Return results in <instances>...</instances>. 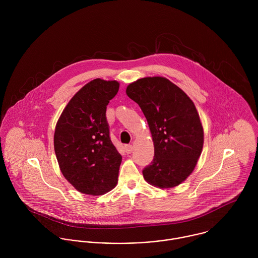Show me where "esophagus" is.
<instances>
[{
    "mask_svg": "<svg viewBox=\"0 0 258 258\" xmlns=\"http://www.w3.org/2000/svg\"><path fill=\"white\" fill-rule=\"evenodd\" d=\"M125 151H126V153L130 154L133 151V146L132 145H125Z\"/></svg>",
    "mask_w": 258,
    "mask_h": 258,
    "instance_id": "1",
    "label": "esophagus"
}]
</instances>
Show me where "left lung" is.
<instances>
[{
	"label": "left lung",
	"instance_id": "8db88e82",
	"mask_svg": "<svg viewBox=\"0 0 258 258\" xmlns=\"http://www.w3.org/2000/svg\"><path fill=\"white\" fill-rule=\"evenodd\" d=\"M126 94L143 111L154 143L145 181L160 188L179 185L192 173L204 146V128L191 99L162 76L130 83Z\"/></svg>",
	"mask_w": 258,
	"mask_h": 258
}]
</instances>
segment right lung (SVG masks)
Returning a JSON list of instances; mask_svg holds the SVG:
<instances>
[{"instance_id": "add662e5", "label": "right lung", "mask_w": 258, "mask_h": 258, "mask_svg": "<svg viewBox=\"0 0 258 258\" xmlns=\"http://www.w3.org/2000/svg\"><path fill=\"white\" fill-rule=\"evenodd\" d=\"M119 85L116 80H91L57 120L53 145L60 172L82 194L100 196L118 182L122 157L111 142L106 106Z\"/></svg>"}]
</instances>
